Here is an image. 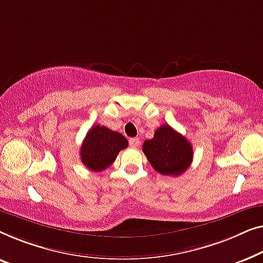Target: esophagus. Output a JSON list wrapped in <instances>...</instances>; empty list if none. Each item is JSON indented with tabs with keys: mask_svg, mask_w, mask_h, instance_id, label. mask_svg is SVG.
<instances>
[{
	"mask_svg": "<svg viewBox=\"0 0 263 263\" xmlns=\"http://www.w3.org/2000/svg\"><path fill=\"white\" fill-rule=\"evenodd\" d=\"M128 143H130V146L131 147H138L139 144H140L138 138H130V140H128Z\"/></svg>",
	"mask_w": 263,
	"mask_h": 263,
	"instance_id": "esophagus-1",
	"label": "esophagus"
}]
</instances>
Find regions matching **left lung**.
<instances>
[{"instance_id": "8db88e82", "label": "left lung", "mask_w": 263, "mask_h": 263, "mask_svg": "<svg viewBox=\"0 0 263 263\" xmlns=\"http://www.w3.org/2000/svg\"><path fill=\"white\" fill-rule=\"evenodd\" d=\"M143 153L156 172L168 176H180L193 160L191 143L169 125H162L154 138L144 142Z\"/></svg>"}]
</instances>
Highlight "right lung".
Returning a JSON list of instances; mask_svg holds the SVG:
<instances>
[{"instance_id":"add662e5","label":"right lung","mask_w":263,"mask_h":263,"mask_svg":"<svg viewBox=\"0 0 263 263\" xmlns=\"http://www.w3.org/2000/svg\"><path fill=\"white\" fill-rule=\"evenodd\" d=\"M127 146V139L121 133L95 125L88 131L81 146V161L88 169L101 172L108 168L119 151Z\"/></svg>"}]
</instances>
